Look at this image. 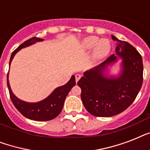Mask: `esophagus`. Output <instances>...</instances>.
I'll use <instances>...</instances> for the list:
<instances>
[{
	"label": "esophagus",
	"instance_id": "1",
	"mask_svg": "<svg viewBox=\"0 0 150 150\" xmlns=\"http://www.w3.org/2000/svg\"><path fill=\"white\" fill-rule=\"evenodd\" d=\"M80 78H81V75H79V74L75 75V82H77L80 79Z\"/></svg>",
	"mask_w": 150,
	"mask_h": 150
}]
</instances>
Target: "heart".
Instances as JSON below:
<instances>
[{"label":"heart","instance_id":"1","mask_svg":"<svg viewBox=\"0 0 150 150\" xmlns=\"http://www.w3.org/2000/svg\"><path fill=\"white\" fill-rule=\"evenodd\" d=\"M93 57L96 60H102L109 54L110 51V43L107 39H102L99 40L96 36H89L83 40L82 47L84 50H91L94 47Z\"/></svg>","mask_w":150,"mask_h":150}]
</instances>
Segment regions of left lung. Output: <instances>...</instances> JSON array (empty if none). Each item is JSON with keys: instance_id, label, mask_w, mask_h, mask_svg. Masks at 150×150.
I'll use <instances>...</instances> for the list:
<instances>
[{"instance_id": "obj_1", "label": "left lung", "mask_w": 150, "mask_h": 150, "mask_svg": "<svg viewBox=\"0 0 150 150\" xmlns=\"http://www.w3.org/2000/svg\"><path fill=\"white\" fill-rule=\"evenodd\" d=\"M116 54H112L101 64L86 71L78 82L82 89L81 99L85 108L96 117H112L126 110L135 100L143 81V64L141 54L125 41L118 40ZM123 59L122 71L118 77H105V67L116 60V56Z\"/></svg>"}]
</instances>
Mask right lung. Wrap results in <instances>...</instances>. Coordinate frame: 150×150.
<instances>
[{
	"instance_id": "1",
	"label": "right lung",
	"mask_w": 150,
	"mask_h": 150,
	"mask_svg": "<svg viewBox=\"0 0 150 150\" xmlns=\"http://www.w3.org/2000/svg\"><path fill=\"white\" fill-rule=\"evenodd\" d=\"M43 40V39L37 38L36 36H34V37H32V38L27 40L26 41H25L24 43H22L17 49H15L12 52L10 58L9 65H10L11 62L12 61L15 54L18 50H21L22 48L32 45L36 42ZM7 84H8V88L9 90L11 102L13 103L14 106L16 107V109L23 116L27 118L31 119V120H34V121H46L55 118L61 113L63 109L64 103L66 96L70 92L71 88L75 85V78L74 75L71 76L68 83H66L64 86L57 88L47 98L42 100L40 102L33 103L24 102V101L18 99L12 93V92L11 90L9 82H8V76H7Z\"/></svg>"
}]
</instances>
